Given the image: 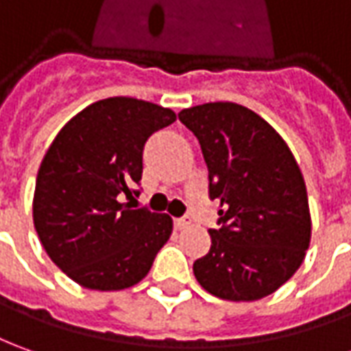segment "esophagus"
Listing matches in <instances>:
<instances>
[{
	"label": "esophagus",
	"mask_w": 351,
	"mask_h": 351,
	"mask_svg": "<svg viewBox=\"0 0 351 351\" xmlns=\"http://www.w3.org/2000/svg\"><path fill=\"white\" fill-rule=\"evenodd\" d=\"M173 223H176V227H178V229H187V227L193 223V219H191V216L176 217V221H173Z\"/></svg>",
	"instance_id": "obj_1"
}]
</instances>
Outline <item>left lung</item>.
Listing matches in <instances>:
<instances>
[{"mask_svg":"<svg viewBox=\"0 0 351 351\" xmlns=\"http://www.w3.org/2000/svg\"><path fill=\"white\" fill-rule=\"evenodd\" d=\"M199 139L208 193L219 202L210 252L193 263L200 287L221 300L269 296L300 267L311 239L308 193L289 145L237 103L183 108Z\"/></svg>","mask_w":351,"mask_h":351,"instance_id":"1","label":"left lung"}]
</instances>
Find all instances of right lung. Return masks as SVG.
<instances>
[{
    "label": "right lung",
    "mask_w": 351,
    "mask_h": 351,
    "mask_svg": "<svg viewBox=\"0 0 351 351\" xmlns=\"http://www.w3.org/2000/svg\"><path fill=\"white\" fill-rule=\"evenodd\" d=\"M176 122L170 108L132 97L86 106L62 125L43 156L34 191V227L53 263L91 291L134 287L171 235V217L132 210L143 149Z\"/></svg>",
    "instance_id": "1"
}]
</instances>
